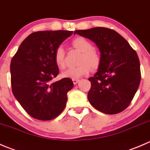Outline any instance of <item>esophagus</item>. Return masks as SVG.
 I'll list each match as a JSON object with an SVG mask.
<instances>
[{"instance_id":"34e87169","label":"esophagus","mask_w":150,"mask_h":150,"mask_svg":"<svg viewBox=\"0 0 150 150\" xmlns=\"http://www.w3.org/2000/svg\"><path fill=\"white\" fill-rule=\"evenodd\" d=\"M79 81V79H73V83L74 84H76Z\"/></svg>"}]
</instances>
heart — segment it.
I'll return each mask as SVG.
<instances>
[{
  "label": "heart",
  "instance_id": "b5f03b06",
  "mask_svg": "<svg viewBox=\"0 0 150 150\" xmlns=\"http://www.w3.org/2000/svg\"><path fill=\"white\" fill-rule=\"evenodd\" d=\"M72 44L75 48L81 52L80 56V63L75 67H70L62 73V76L77 79L90 72V67L93 69H97L100 63V56L98 52L94 48L90 41L83 37H78L72 41ZM54 61L57 66L60 69L65 67L66 52L62 45L58 46L54 51Z\"/></svg>",
  "mask_w": 150,
  "mask_h": 150
}]
</instances>
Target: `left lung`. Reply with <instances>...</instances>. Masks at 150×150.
<instances>
[{"label":"left lung","mask_w":150,"mask_h":150,"mask_svg":"<svg viewBox=\"0 0 150 150\" xmlns=\"http://www.w3.org/2000/svg\"><path fill=\"white\" fill-rule=\"evenodd\" d=\"M79 34L96 43L100 63L87 98L92 106L107 115L125 110L133 100L141 81L137 53L117 32L106 28L79 30Z\"/></svg>","instance_id":"obj_1"}]
</instances>
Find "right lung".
Masks as SVG:
<instances>
[{
    "instance_id": "right-lung-1",
    "label": "right lung",
    "mask_w": 150,
    "mask_h": 150,
    "mask_svg": "<svg viewBox=\"0 0 150 150\" xmlns=\"http://www.w3.org/2000/svg\"><path fill=\"white\" fill-rule=\"evenodd\" d=\"M72 33L69 30L33 33L11 59L12 93L25 112L35 119L52 120L66 107L73 81L69 78L51 81L59 74L54 51Z\"/></svg>"
}]
</instances>
